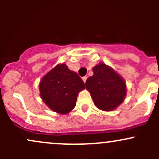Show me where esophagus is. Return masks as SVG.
<instances>
[{
    "label": "esophagus",
    "mask_w": 159,
    "mask_h": 159,
    "mask_svg": "<svg viewBox=\"0 0 159 159\" xmlns=\"http://www.w3.org/2000/svg\"><path fill=\"white\" fill-rule=\"evenodd\" d=\"M86 80H87V77H86V76L83 77V78H82V81H83V82L85 83V82H86Z\"/></svg>",
    "instance_id": "34e87169"
}]
</instances>
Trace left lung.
<instances>
[{
    "label": "left lung",
    "instance_id": "obj_1",
    "mask_svg": "<svg viewBox=\"0 0 159 159\" xmlns=\"http://www.w3.org/2000/svg\"><path fill=\"white\" fill-rule=\"evenodd\" d=\"M94 75L85 82L94 105L102 111L116 109L127 94L126 83L122 77L105 63L96 65L92 68Z\"/></svg>",
    "mask_w": 159,
    "mask_h": 159
}]
</instances>
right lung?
I'll return each mask as SVG.
<instances>
[{"instance_id": "add662e5", "label": "right lung", "mask_w": 159, "mask_h": 159, "mask_svg": "<svg viewBox=\"0 0 159 159\" xmlns=\"http://www.w3.org/2000/svg\"><path fill=\"white\" fill-rule=\"evenodd\" d=\"M84 89L81 78L65 63L50 70L39 83L43 102L50 109L61 115H66L74 109L78 93Z\"/></svg>"}]
</instances>
